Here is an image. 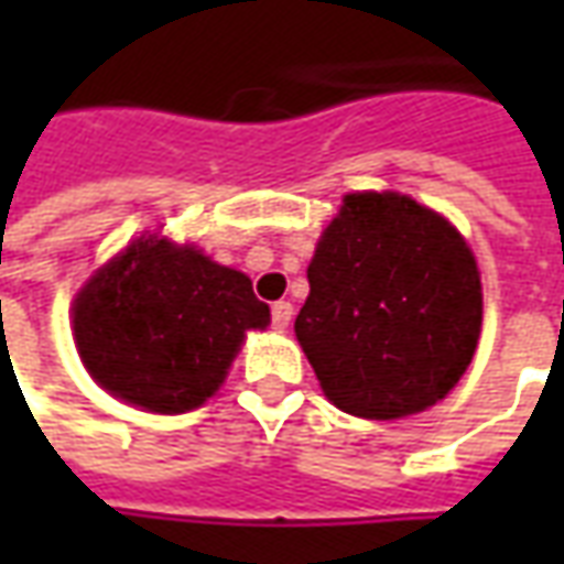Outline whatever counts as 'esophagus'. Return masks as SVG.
Listing matches in <instances>:
<instances>
[{
    "instance_id": "34e87169",
    "label": "esophagus",
    "mask_w": 564,
    "mask_h": 564,
    "mask_svg": "<svg viewBox=\"0 0 564 564\" xmlns=\"http://www.w3.org/2000/svg\"><path fill=\"white\" fill-rule=\"evenodd\" d=\"M290 319H293V305L290 302H274L271 305V323H274V329H286Z\"/></svg>"
}]
</instances>
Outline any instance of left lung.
<instances>
[{"label":"left lung","instance_id":"left-lung-1","mask_svg":"<svg viewBox=\"0 0 564 564\" xmlns=\"http://www.w3.org/2000/svg\"><path fill=\"white\" fill-rule=\"evenodd\" d=\"M295 338L344 414L399 420L447 395L484 323L459 229L402 193H350L307 265Z\"/></svg>","mask_w":564,"mask_h":564}]
</instances>
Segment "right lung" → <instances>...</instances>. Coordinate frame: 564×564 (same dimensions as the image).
Masks as SVG:
<instances>
[{
    "label": "right lung",
    "mask_w": 564,
    "mask_h": 564,
    "mask_svg": "<svg viewBox=\"0 0 564 564\" xmlns=\"http://www.w3.org/2000/svg\"><path fill=\"white\" fill-rule=\"evenodd\" d=\"M269 319L247 274L160 235L135 238L72 305L90 378L153 414H186L210 399L247 332Z\"/></svg>",
    "instance_id": "right-lung-1"
}]
</instances>
